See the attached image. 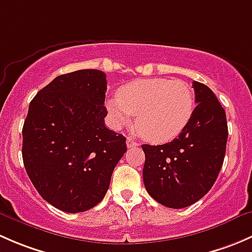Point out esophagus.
Returning <instances> with one entry per match:
<instances>
[{
	"instance_id": "34e87169",
	"label": "esophagus",
	"mask_w": 252,
	"mask_h": 252,
	"mask_svg": "<svg viewBox=\"0 0 252 252\" xmlns=\"http://www.w3.org/2000/svg\"><path fill=\"white\" fill-rule=\"evenodd\" d=\"M126 146H128V149H130V147H136V146H139V144L136 141H134L133 139H130V138H128L126 139Z\"/></svg>"
}]
</instances>
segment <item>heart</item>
Returning a JSON list of instances; mask_svg holds the SVG:
<instances>
[{"label": "heart", "instance_id": "b5f03b06", "mask_svg": "<svg viewBox=\"0 0 252 252\" xmlns=\"http://www.w3.org/2000/svg\"><path fill=\"white\" fill-rule=\"evenodd\" d=\"M114 128L130 126L136 116V128L147 140L167 142L177 138L194 112V96L182 80L166 78L141 79L119 89L117 98L106 102Z\"/></svg>", "mask_w": 252, "mask_h": 252}]
</instances>
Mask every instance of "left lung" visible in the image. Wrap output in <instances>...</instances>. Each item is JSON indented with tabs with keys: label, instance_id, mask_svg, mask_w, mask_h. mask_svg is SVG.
Listing matches in <instances>:
<instances>
[{
	"label": "left lung",
	"instance_id": "obj_1",
	"mask_svg": "<svg viewBox=\"0 0 252 252\" xmlns=\"http://www.w3.org/2000/svg\"><path fill=\"white\" fill-rule=\"evenodd\" d=\"M195 107L189 123L173 141L142 145V178L147 192L161 205L184 208L199 201L222 168L228 139L225 112L205 84L194 81Z\"/></svg>",
	"mask_w": 252,
	"mask_h": 252
}]
</instances>
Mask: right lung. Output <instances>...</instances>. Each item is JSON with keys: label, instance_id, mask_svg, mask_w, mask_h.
Instances as JSON below:
<instances>
[{"label": "right lung", "instance_id": "1", "mask_svg": "<svg viewBox=\"0 0 252 252\" xmlns=\"http://www.w3.org/2000/svg\"><path fill=\"white\" fill-rule=\"evenodd\" d=\"M107 80L97 69L55 78L29 105L23 126V162L32 185L64 212L102 201L126 138L105 126Z\"/></svg>", "mask_w": 252, "mask_h": 252}]
</instances>
